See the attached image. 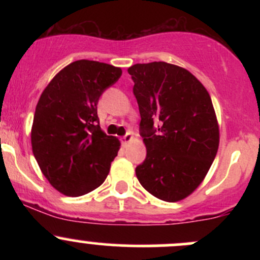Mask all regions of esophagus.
Returning <instances> with one entry per match:
<instances>
[{
	"instance_id": "1",
	"label": "esophagus",
	"mask_w": 260,
	"mask_h": 260,
	"mask_svg": "<svg viewBox=\"0 0 260 260\" xmlns=\"http://www.w3.org/2000/svg\"><path fill=\"white\" fill-rule=\"evenodd\" d=\"M133 140V135L131 132H128L127 135L125 136H123V138H122V142L123 143H128V142H131V141Z\"/></svg>"
}]
</instances>
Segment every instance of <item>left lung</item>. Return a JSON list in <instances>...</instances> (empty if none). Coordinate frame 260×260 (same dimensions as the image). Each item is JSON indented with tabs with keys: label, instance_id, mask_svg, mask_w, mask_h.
Listing matches in <instances>:
<instances>
[{
	"label": "left lung",
	"instance_id": "1",
	"mask_svg": "<svg viewBox=\"0 0 260 260\" xmlns=\"http://www.w3.org/2000/svg\"><path fill=\"white\" fill-rule=\"evenodd\" d=\"M128 73L147 149L136 176L154 198L183 200L205 179L219 148L210 94L188 70L169 62L135 64Z\"/></svg>",
	"mask_w": 260,
	"mask_h": 260
}]
</instances>
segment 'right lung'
<instances>
[{
	"instance_id": "obj_1",
	"label": "right lung",
	"mask_w": 260,
	"mask_h": 260,
	"mask_svg": "<svg viewBox=\"0 0 260 260\" xmlns=\"http://www.w3.org/2000/svg\"><path fill=\"white\" fill-rule=\"evenodd\" d=\"M120 68L77 60L60 70L41 93L31 127L39 167L59 192L77 198L104 182L120 148L99 125L96 104Z\"/></svg>"
}]
</instances>
